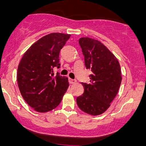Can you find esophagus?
<instances>
[{"label": "esophagus", "instance_id": "esophagus-1", "mask_svg": "<svg viewBox=\"0 0 146 146\" xmlns=\"http://www.w3.org/2000/svg\"><path fill=\"white\" fill-rule=\"evenodd\" d=\"M76 82V80H74V79L69 78V82H70V84H74Z\"/></svg>", "mask_w": 146, "mask_h": 146}]
</instances>
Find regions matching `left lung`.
I'll list each match as a JSON object with an SVG mask.
<instances>
[{
	"label": "left lung",
	"mask_w": 146,
	"mask_h": 146,
	"mask_svg": "<svg viewBox=\"0 0 146 146\" xmlns=\"http://www.w3.org/2000/svg\"><path fill=\"white\" fill-rule=\"evenodd\" d=\"M87 69L91 70L89 84L82 83L83 94L76 98L77 105L92 116L103 114L110 106L121 84L120 64L114 55L102 42L89 37L78 40Z\"/></svg>",
	"instance_id": "1"
}]
</instances>
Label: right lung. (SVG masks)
<instances>
[{
	"instance_id": "1",
	"label": "right lung",
	"mask_w": 146,
	"mask_h": 146,
	"mask_svg": "<svg viewBox=\"0 0 146 146\" xmlns=\"http://www.w3.org/2000/svg\"><path fill=\"white\" fill-rule=\"evenodd\" d=\"M70 35L51 33L34 43L23 54L17 68V80L25 102L38 112L57 107L69 87L68 78L54 74L59 68V54Z\"/></svg>"
}]
</instances>
